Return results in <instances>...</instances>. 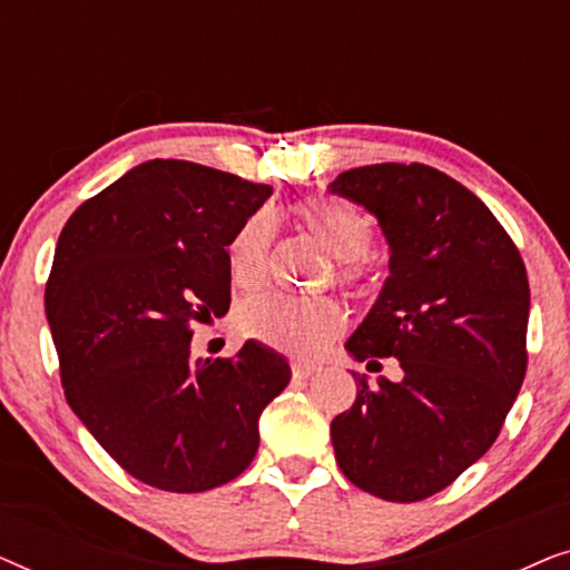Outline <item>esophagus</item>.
I'll return each instance as SVG.
<instances>
[{"label": "esophagus", "instance_id": "esophagus-1", "mask_svg": "<svg viewBox=\"0 0 570 570\" xmlns=\"http://www.w3.org/2000/svg\"><path fill=\"white\" fill-rule=\"evenodd\" d=\"M316 371H318V368H316L314 363H303V361H295V363H293V376H295V379H311Z\"/></svg>", "mask_w": 570, "mask_h": 570}]
</instances>
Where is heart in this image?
Here are the masks:
<instances>
[{
  "mask_svg": "<svg viewBox=\"0 0 570 570\" xmlns=\"http://www.w3.org/2000/svg\"><path fill=\"white\" fill-rule=\"evenodd\" d=\"M311 236L340 262H361L371 252V223L355 207L337 199H308L298 207ZM272 217L254 215L240 225L228 246L233 283L254 287L267 269ZM240 324L248 334L291 355H311L342 326V311L326 298H295L285 293H262L240 306Z\"/></svg>",
  "mask_w": 570,
  "mask_h": 570,
  "instance_id": "obj_1",
  "label": "heart"
}]
</instances>
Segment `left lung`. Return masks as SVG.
Listing matches in <instances>:
<instances>
[{"mask_svg": "<svg viewBox=\"0 0 570 570\" xmlns=\"http://www.w3.org/2000/svg\"><path fill=\"white\" fill-rule=\"evenodd\" d=\"M330 194L379 220L389 277L345 342L353 361L396 357L402 379L353 371V407L332 420L345 478L412 503L451 485L501 433L527 373L529 283L495 215L423 163L340 174ZM376 363V361H371Z\"/></svg>", "mask_w": 570, "mask_h": 570, "instance_id": "left-lung-1", "label": "left lung"}]
</instances>
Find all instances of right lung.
Instances as JSON below:
<instances>
[{"label":"right lung","instance_id":"right-lung-1","mask_svg":"<svg viewBox=\"0 0 570 570\" xmlns=\"http://www.w3.org/2000/svg\"><path fill=\"white\" fill-rule=\"evenodd\" d=\"M272 189L189 160H147L61 230L46 318L69 407L131 478L168 493L225 485L252 464L259 417L291 384L248 340L191 357V324L230 306L228 246Z\"/></svg>","mask_w":570,"mask_h":570}]
</instances>
